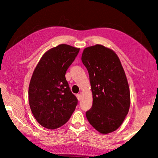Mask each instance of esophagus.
Returning a JSON list of instances; mask_svg holds the SVG:
<instances>
[{
    "mask_svg": "<svg viewBox=\"0 0 158 158\" xmlns=\"http://www.w3.org/2000/svg\"><path fill=\"white\" fill-rule=\"evenodd\" d=\"M76 96H77V99H78V100H79H79H81V95L79 94H77V95H76Z\"/></svg>",
    "mask_w": 158,
    "mask_h": 158,
    "instance_id": "esophagus-1",
    "label": "esophagus"
}]
</instances>
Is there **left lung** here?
Returning <instances> with one entry per match:
<instances>
[{
  "instance_id": "left-lung-1",
  "label": "left lung",
  "mask_w": 158,
  "mask_h": 158,
  "mask_svg": "<svg viewBox=\"0 0 158 158\" xmlns=\"http://www.w3.org/2000/svg\"><path fill=\"white\" fill-rule=\"evenodd\" d=\"M81 60L88 71L93 106L86 111L89 122L99 132L116 130L130 106L127 80L119 59L110 48L96 44L84 49Z\"/></svg>"
}]
</instances>
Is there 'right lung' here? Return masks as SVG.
I'll use <instances>...</instances> for the list:
<instances>
[{
    "mask_svg": "<svg viewBox=\"0 0 158 158\" xmlns=\"http://www.w3.org/2000/svg\"><path fill=\"white\" fill-rule=\"evenodd\" d=\"M79 48L59 44L43 55L36 67L29 87V106L43 127L55 129L66 123L78 100L72 94L65 73Z\"/></svg>",
    "mask_w": 158,
    "mask_h": 158,
    "instance_id": "obj_1",
    "label": "right lung"
}]
</instances>
